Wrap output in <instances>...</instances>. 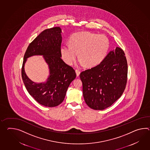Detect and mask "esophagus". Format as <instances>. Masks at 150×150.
<instances>
[{"label":"esophagus","mask_w":150,"mask_h":150,"mask_svg":"<svg viewBox=\"0 0 150 150\" xmlns=\"http://www.w3.org/2000/svg\"><path fill=\"white\" fill-rule=\"evenodd\" d=\"M75 71H76V73L77 76H79L80 74V70H79V69H76Z\"/></svg>","instance_id":"esophagus-1"}]
</instances>
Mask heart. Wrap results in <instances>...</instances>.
<instances>
[{
  "label": "heart",
  "instance_id": "obj_1",
  "mask_svg": "<svg viewBox=\"0 0 150 150\" xmlns=\"http://www.w3.org/2000/svg\"><path fill=\"white\" fill-rule=\"evenodd\" d=\"M69 45L60 47L62 59L67 64L71 65L77 57L79 63L88 68L96 67L107 57L110 48V41L105 35L89 32L73 34L68 40Z\"/></svg>",
  "mask_w": 150,
  "mask_h": 150
}]
</instances>
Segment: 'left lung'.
<instances>
[{
    "label": "left lung",
    "mask_w": 150,
    "mask_h": 150,
    "mask_svg": "<svg viewBox=\"0 0 150 150\" xmlns=\"http://www.w3.org/2000/svg\"><path fill=\"white\" fill-rule=\"evenodd\" d=\"M83 95L88 107L103 110L110 107L123 93L127 83V63L120 47L110 51L103 61L80 75Z\"/></svg>",
    "instance_id": "1"
}]
</instances>
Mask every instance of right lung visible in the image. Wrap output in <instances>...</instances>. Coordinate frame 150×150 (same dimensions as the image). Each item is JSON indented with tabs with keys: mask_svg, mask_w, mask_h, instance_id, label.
<instances>
[{
	"mask_svg": "<svg viewBox=\"0 0 150 150\" xmlns=\"http://www.w3.org/2000/svg\"><path fill=\"white\" fill-rule=\"evenodd\" d=\"M61 33L59 27L43 30L29 45L23 57L21 76L25 86L34 99L45 107H56L61 103L70 83L76 76L73 68L61 58ZM33 55H43L49 64L50 76L46 83H34L24 72L26 59Z\"/></svg>",
	"mask_w": 150,
	"mask_h": 150,
	"instance_id": "add662e5",
	"label": "right lung"
}]
</instances>
